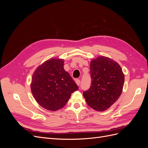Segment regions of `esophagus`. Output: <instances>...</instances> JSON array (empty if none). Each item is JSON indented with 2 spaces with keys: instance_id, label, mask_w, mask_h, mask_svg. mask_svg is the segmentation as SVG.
I'll return each mask as SVG.
<instances>
[{
  "instance_id": "obj_1",
  "label": "esophagus",
  "mask_w": 148,
  "mask_h": 148,
  "mask_svg": "<svg viewBox=\"0 0 148 148\" xmlns=\"http://www.w3.org/2000/svg\"><path fill=\"white\" fill-rule=\"evenodd\" d=\"M75 83H76V84L78 85V86H79V84H80V80L78 79H77L75 80Z\"/></svg>"
}]
</instances>
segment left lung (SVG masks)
I'll use <instances>...</instances> for the list:
<instances>
[{
  "label": "left lung",
  "instance_id": "1",
  "mask_svg": "<svg viewBox=\"0 0 148 148\" xmlns=\"http://www.w3.org/2000/svg\"><path fill=\"white\" fill-rule=\"evenodd\" d=\"M91 86L83 92L89 107L104 111L118 100L122 92L125 76L120 65L113 59L99 56L90 62Z\"/></svg>",
  "mask_w": 148,
  "mask_h": 148
}]
</instances>
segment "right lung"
I'll return each instance as SVG.
<instances>
[{"instance_id": "obj_1", "label": "right lung", "mask_w": 148, "mask_h": 148, "mask_svg": "<svg viewBox=\"0 0 148 148\" xmlns=\"http://www.w3.org/2000/svg\"><path fill=\"white\" fill-rule=\"evenodd\" d=\"M64 65V59L53 58L39 65L33 74L31 92L38 104L47 110L62 109L71 93L78 89Z\"/></svg>"}]
</instances>
